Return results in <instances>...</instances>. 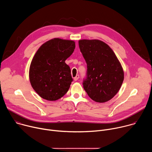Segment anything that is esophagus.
Listing matches in <instances>:
<instances>
[{"mask_svg": "<svg viewBox=\"0 0 152 152\" xmlns=\"http://www.w3.org/2000/svg\"><path fill=\"white\" fill-rule=\"evenodd\" d=\"M79 78V75H77L73 79H74V80H75V81H76V80H78V79Z\"/></svg>", "mask_w": 152, "mask_h": 152, "instance_id": "obj_1", "label": "esophagus"}]
</instances>
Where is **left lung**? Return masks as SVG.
<instances>
[{
  "mask_svg": "<svg viewBox=\"0 0 152 152\" xmlns=\"http://www.w3.org/2000/svg\"><path fill=\"white\" fill-rule=\"evenodd\" d=\"M80 50L87 64L83 88L94 101L104 103L118 92L124 80L120 62L113 50L98 39L79 41Z\"/></svg>",
  "mask_w": 152,
  "mask_h": 152,
  "instance_id": "left-lung-1",
  "label": "left lung"
}]
</instances>
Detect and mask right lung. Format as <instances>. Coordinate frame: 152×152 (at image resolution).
<instances>
[{
    "label": "right lung",
    "mask_w": 152,
    "mask_h": 152,
    "mask_svg": "<svg viewBox=\"0 0 152 152\" xmlns=\"http://www.w3.org/2000/svg\"><path fill=\"white\" fill-rule=\"evenodd\" d=\"M75 49L73 41L60 38L50 39L38 49L31 64L29 80L41 97L55 101L67 93L73 79L65 61Z\"/></svg>",
    "instance_id": "obj_1"
}]
</instances>
